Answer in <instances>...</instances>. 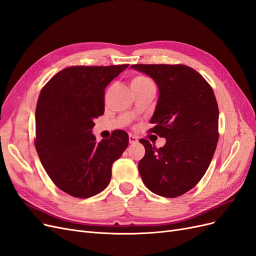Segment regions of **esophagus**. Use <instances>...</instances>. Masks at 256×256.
<instances>
[{
  "label": "esophagus",
  "mask_w": 256,
  "mask_h": 256,
  "mask_svg": "<svg viewBox=\"0 0 256 256\" xmlns=\"http://www.w3.org/2000/svg\"><path fill=\"white\" fill-rule=\"evenodd\" d=\"M129 143L130 144H136L138 143V138L134 136H129Z\"/></svg>",
  "instance_id": "obj_1"
}]
</instances>
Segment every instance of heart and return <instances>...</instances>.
I'll use <instances>...</instances> for the list:
<instances>
[{
  "label": "heart",
  "mask_w": 256,
  "mask_h": 256,
  "mask_svg": "<svg viewBox=\"0 0 256 256\" xmlns=\"http://www.w3.org/2000/svg\"><path fill=\"white\" fill-rule=\"evenodd\" d=\"M149 84H152L150 79H149V78L146 77V76L138 75V76H136V77L131 80V88L143 86Z\"/></svg>",
  "instance_id": "1"
}]
</instances>
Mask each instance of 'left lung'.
I'll use <instances>...</instances> for the list:
<instances>
[{
    "mask_svg": "<svg viewBox=\"0 0 256 256\" xmlns=\"http://www.w3.org/2000/svg\"><path fill=\"white\" fill-rule=\"evenodd\" d=\"M130 68L150 76L158 100L150 129L165 138L156 148L140 142L145 156L138 172L146 188L158 196L183 195L204 177L218 142L219 110L210 86L195 70L183 64H134Z\"/></svg>",
    "mask_w": 256,
    "mask_h": 256,
    "instance_id": "1",
    "label": "left lung"
}]
</instances>
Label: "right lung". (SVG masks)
<instances>
[{"instance_id": "add662e5", "label": "right lung", "mask_w": 256, "mask_h": 256, "mask_svg": "<svg viewBox=\"0 0 256 256\" xmlns=\"http://www.w3.org/2000/svg\"><path fill=\"white\" fill-rule=\"evenodd\" d=\"M128 66H70L40 92L34 146L52 181L73 197L89 198L107 188L112 164L128 146L124 130L100 143L92 134L94 120L104 111L106 86Z\"/></svg>"}]
</instances>
